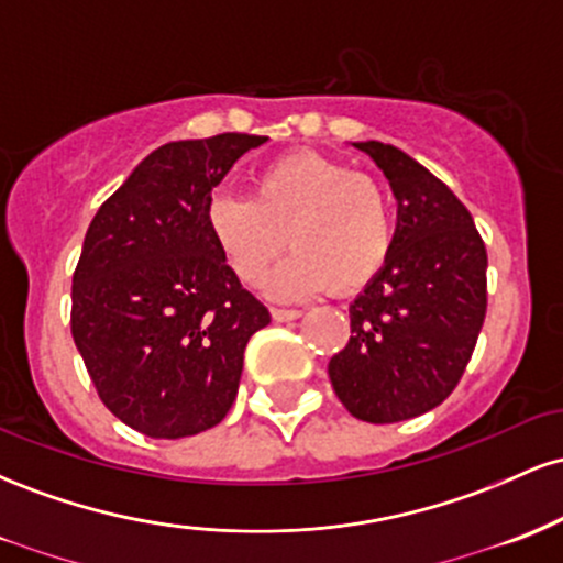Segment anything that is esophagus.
Wrapping results in <instances>:
<instances>
[{
  "instance_id": "obj_1",
  "label": "esophagus",
  "mask_w": 563,
  "mask_h": 563,
  "mask_svg": "<svg viewBox=\"0 0 563 563\" xmlns=\"http://www.w3.org/2000/svg\"><path fill=\"white\" fill-rule=\"evenodd\" d=\"M301 309H283V307H273V320L275 322H290L301 318Z\"/></svg>"
}]
</instances>
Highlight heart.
Returning <instances> with one entry per match:
<instances>
[{"label":"heart","mask_w":563,"mask_h":563,"mask_svg":"<svg viewBox=\"0 0 563 563\" xmlns=\"http://www.w3.org/2000/svg\"><path fill=\"white\" fill-rule=\"evenodd\" d=\"M203 222L219 256L249 286L290 241L296 254L269 277V290L283 299L325 286L357 294L376 280L394 243L376 179L309 151L262 166L251 196L219 192L206 203Z\"/></svg>","instance_id":"1"}]
</instances>
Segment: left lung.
Listing matches in <instances>:
<instances>
[{
  "instance_id": "1",
  "label": "left lung",
  "mask_w": 563,
  "mask_h": 563,
  "mask_svg": "<svg viewBox=\"0 0 563 563\" xmlns=\"http://www.w3.org/2000/svg\"><path fill=\"white\" fill-rule=\"evenodd\" d=\"M397 198L391 254L349 303L352 335L328 363L354 418L397 423L450 397L487 314V249L468 209L442 179L384 142H354Z\"/></svg>"
}]
</instances>
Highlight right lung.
<instances>
[{
	"label": "right lung",
	"mask_w": 563,
	"mask_h": 563,
	"mask_svg": "<svg viewBox=\"0 0 563 563\" xmlns=\"http://www.w3.org/2000/svg\"><path fill=\"white\" fill-rule=\"evenodd\" d=\"M260 134L166 142L97 209L70 288V333L102 405L153 439L211 429L235 402L267 307L206 230L211 190Z\"/></svg>",
	"instance_id": "add662e5"
}]
</instances>
